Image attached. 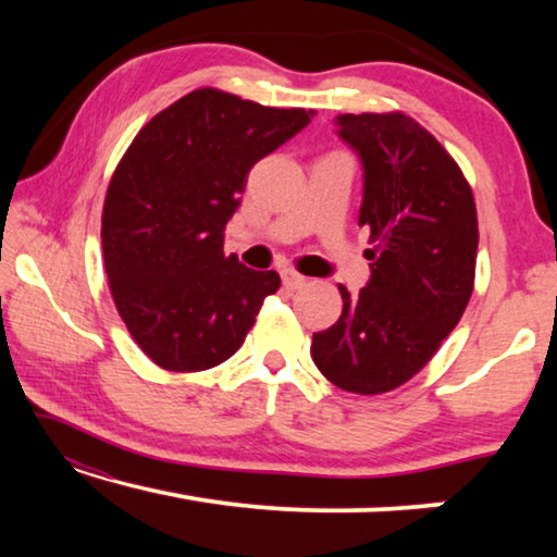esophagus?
Returning a JSON list of instances; mask_svg holds the SVG:
<instances>
[{"instance_id":"1","label":"esophagus","mask_w":557,"mask_h":557,"mask_svg":"<svg viewBox=\"0 0 557 557\" xmlns=\"http://www.w3.org/2000/svg\"><path fill=\"white\" fill-rule=\"evenodd\" d=\"M282 282H285L287 289H299L307 285V277L299 275L295 270H282Z\"/></svg>"}]
</instances>
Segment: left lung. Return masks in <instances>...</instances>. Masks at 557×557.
Returning <instances> with one entry per match:
<instances>
[{"instance_id":"left-lung-1","label":"left lung","mask_w":557,"mask_h":557,"mask_svg":"<svg viewBox=\"0 0 557 557\" xmlns=\"http://www.w3.org/2000/svg\"><path fill=\"white\" fill-rule=\"evenodd\" d=\"M363 164L358 225H369L371 280L338 287L342 317L312 338L324 379L358 395L388 393L428 366L474 289L479 223L471 186L430 132L403 112L338 115Z\"/></svg>"}]
</instances>
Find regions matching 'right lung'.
I'll use <instances>...</instances> for the list:
<instances>
[{"label":"right lung","mask_w":557,"mask_h":557,"mask_svg":"<svg viewBox=\"0 0 557 557\" xmlns=\"http://www.w3.org/2000/svg\"><path fill=\"white\" fill-rule=\"evenodd\" d=\"M312 115L199 88L132 139L102 206V258L122 322L157 366L194 373L228 361L280 289L275 270L225 256L223 231L252 164Z\"/></svg>","instance_id":"right-lung-1"}]
</instances>
